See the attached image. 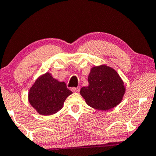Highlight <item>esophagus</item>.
Listing matches in <instances>:
<instances>
[{
	"instance_id": "34e87169",
	"label": "esophagus",
	"mask_w": 156,
	"mask_h": 156,
	"mask_svg": "<svg viewBox=\"0 0 156 156\" xmlns=\"http://www.w3.org/2000/svg\"><path fill=\"white\" fill-rule=\"evenodd\" d=\"M71 90H72V91L76 92V93H78V92L80 91V87H77V88L73 87V88H71Z\"/></svg>"
}]
</instances>
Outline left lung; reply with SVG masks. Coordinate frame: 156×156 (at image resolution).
<instances>
[{"mask_svg": "<svg viewBox=\"0 0 156 156\" xmlns=\"http://www.w3.org/2000/svg\"><path fill=\"white\" fill-rule=\"evenodd\" d=\"M88 86L80 94L88 106L106 111L118 105L125 93L124 82L113 68L105 65L93 67L88 78Z\"/></svg>", "mask_w": 156, "mask_h": 156, "instance_id": "obj_1", "label": "left lung"}]
</instances>
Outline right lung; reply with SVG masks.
Instances as JSON below:
<instances>
[{
    "instance_id": "1",
    "label": "right lung",
    "mask_w": 156,
    "mask_h": 156,
    "mask_svg": "<svg viewBox=\"0 0 156 156\" xmlns=\"http://www.w3.org/2000/svg\"><path fill=\"white\" fill-rule=\"evenodd\" d=\"M71 94L66 83L59 82L47 73L39 77L31 87L29 101L39 114L51 115L62 109L64 101Z\"/></svg>"
}]
</instances>
